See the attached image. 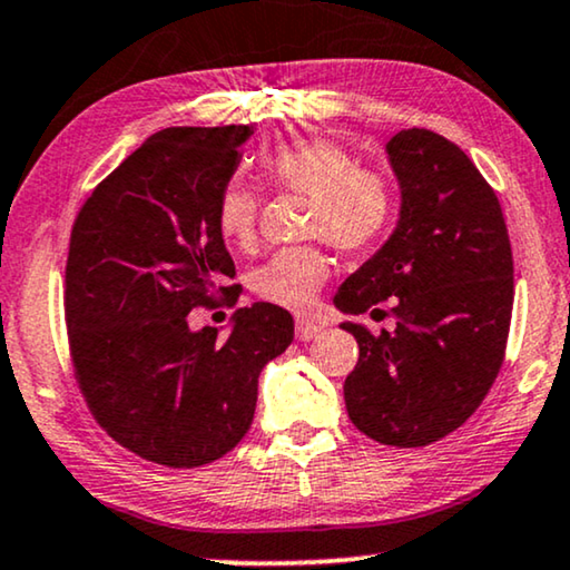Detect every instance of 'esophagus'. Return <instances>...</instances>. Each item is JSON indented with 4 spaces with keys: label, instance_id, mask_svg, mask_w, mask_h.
Returning a JSON list of instances; mask_svg holds the SVG:
<instances>
[{
    "label": "esophagus",
    "instance_id": "obj_1",
    "mask_svg": "<svg viewBox=\"0 0 570 570\" xmlns=\"http://www.w3.org/2000/svg\"><path fill=\"white\" fill-rule=\"evenodd\" d=\"M297 338L299 341H309V338H315L317 333H321V325H317L315 321H307V317H299L297 321Z\"/></svg>",
    "mask_w": 570,
    "mask_h": 570
}]
</instances>
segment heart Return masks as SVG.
<instances>
[{
	"instance_id": "obj_1",
	"label": "heart",
	"mask_w": 570,
	"mask_h": 570,
	"mask_svg": "<svg viewBox=\"0 0 570 570\" xmlns=\"http://www.w3.org/2000/svg\"><path fill=\"white\" fill-rule=\"evenodd\" d=\"M273 189L309 195L307 237H321L344 255H362L385 237L396 214L391 174L356 164L352 150L331 138H305L273 148L261 161ZM257 195L242 179H229L216 197V229L226 245L247 249L257 234ZM331 276V261L317 245L281 249L257 265L249 286L263 302L307 309Z\"/></svg>"
}]
</instances>
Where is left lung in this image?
Segmentation results:
<instances>
[{"mask_svg":"<svg viewBox=\"0 0 570 570\" xmlns=\"http://www.w3.org/2000/svg\"><path fill=\"white\" fill-rule=\"evenodd\" d=\"M389 156L399 226L333 302L396 321L381 336L341 325L360 344L344 383L348 420L377 443L420 449L461 428L503 367L513 255L495 189L456 142L412 127L393 135Z\"/></svg>","mask_w":570,"mask_h":570,"instance_id":"1","label":"left lung"}]
</instances>
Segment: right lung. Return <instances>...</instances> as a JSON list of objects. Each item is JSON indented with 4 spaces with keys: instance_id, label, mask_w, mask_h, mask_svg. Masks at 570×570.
Wrapping results in <instances>:
<instances>
[{
    "instance_id": "1",
    "label": "right lung",
    "mask_w": 570,
    "mask_h": 570,
    "mask_svg": "<svg viewBox=\"0 0 570 570\" xmlns=\"http://www.w3.org/2000/svg\"><path fill=\"white\" fill-rule=\"evenodd\" d=\"M247 125L169 127L82 203L65 268L75 383L94 420L135 456L171 469L222 459L255 416L257 375L286 352L294 321L268 302L239 307L226 338L189 331L197 307H234V261L216 197Z\"/></svg>"
}]
</instances>
